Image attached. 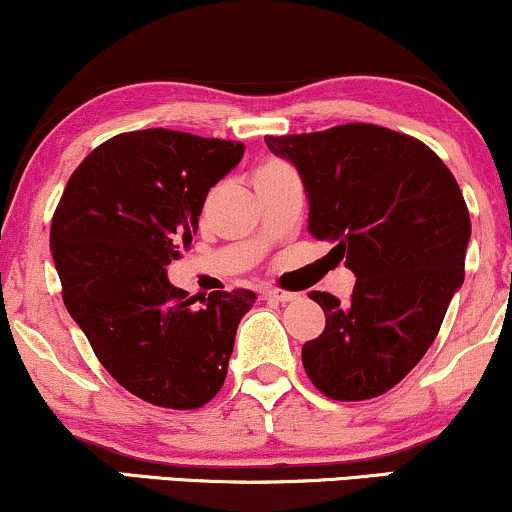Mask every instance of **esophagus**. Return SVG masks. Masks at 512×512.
Masks as SVG:
<instances>
[{"label": "esophagus", "mask_w": 512, "mask_h": 512, "mask_svg": "<svg viewBox=\"0 0 512 512\" xmlns=\"http://www.w3.org/2000/svg\"><path fill=\"white\" fill-rule=\"evenodd\" d=\"M264 298L276 300V303H291V300H298L300 295L291 291H281V288H267V291H264Z\"/></svg>", "instance_id": "obj_1"}]
</instances>
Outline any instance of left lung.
<instances>
[{"mask_svg":"<svg viewBox=\"0 0 512 512\" xmlns=\"http://www.w3.org/2000/svg\"><path fill=\"white\" fill-rule=\"evenodd\" d=\"M264 143L298 169L307 231L357 279L348 303L310 293L326 326L303 346L307 377L334 400L381 396L422 360L463 286L472 224L458 181L420 140L372 123Z\"/></svg>","mask_w":512,"mask_h":512,"instance_id":"left-lung-1","label":"left lung"}]
</instances>
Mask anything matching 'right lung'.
Listing matches in <instances>:
<instances>
[{"mask_svg":"<svg viewBox=\"0 0 512 512\" xmlns=\"http://www.w3.org/2000/svg\"><path fill=\"white\" fill-rule=\"evenodd\" d=\"M245 145L166 128L121 133L73 171L49 231L64 305L97 360L133 396L193 410L217 396L252 291L200 305L166 276L197 231L209 188Z\"/></svg>","mask_w":512,"mask_h":512,"instance_id":"right-lung-1","label":"right lung"}]
</instances>
